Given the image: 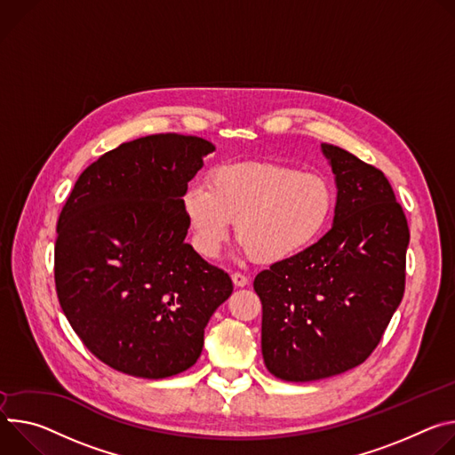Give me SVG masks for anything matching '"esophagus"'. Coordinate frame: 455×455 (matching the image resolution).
<instances>
[{"instance_id":"34e87169","label":"esophagus","mask_w":455,"mask_h":455,"mask_svg":"<svg viewBox=\"0 0 455 455\" xmlns=\"http://www.w3.org/2000/svg\"><path fill=\"white\" fill-rule=\"evenodd\" d=\"M231 280H233L235 287H245L249 283V278L245 275H242V273H233Z\"/></svg>"}]
</instances>
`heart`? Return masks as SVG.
I'll list each match as a JSON object with an SVG mask.
<instances>
[{
	"label": "heart",
	"instance_id": "obj_1",
	"mask_svg": "<svg viewBox=\"0 0 455 455\" xmlns=\"http://www.w3.org/2000/svg\"><path fill=\"white\" fill-rule=\"evenodd\" d=\"M180 206L200 255L215 259L235 226L238 243L260 264L289 260L325 229L334 193L325 177L260 163L222 166L189 186Z\"/></svg>",
	"mask_w": 455,
	"mask_h": 455
}]
</instances>
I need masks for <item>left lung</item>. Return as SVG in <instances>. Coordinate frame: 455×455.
Returning <instances> with one entry per match:
<instances>
[{"mask_svg": "<svg viewBox=\"0 0 455 455\" xmlns=\"http://www.w3.org/2000/svg\"><path fill=\"white\" fill-rule=\"evenodd\" d=\"M336 184L332 228L296 257L255 278L262 356L283 381H315L363 363L405 291L411 240L387 177L322 144Z\"/></svg>", "mask_w": 455, "mask_h": 455, "instance_id": "left-lung-1", "label": "left lung"}]
</instances>
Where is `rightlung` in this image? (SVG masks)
<instances>
[{
  "label": "right lung",
  "instance_id": "right-lung-1",
  "mask_svg": "<svg viewBox=\"0 0 455 455\" xmlns=\"http://www.w3.org/2000/svg\"><path fill=\"white\" fill-rule=\"evenodd\" d=\"M215 146L148 135L100 156L77 179L58 222L56 289L86 348L146 379L184 372L233 292L222 269L184 238L188 182Z\"/></svg>",
  "mask_w": 455,
  "mask_h": 455
}]
</instances>
